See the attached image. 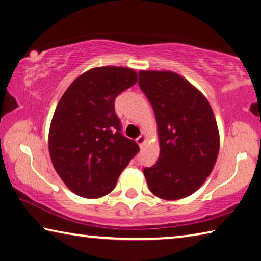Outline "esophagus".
<instances>
[{
    "instance_id": "esophagus-1",
    "label": "esophagus",
    "mask_w": 261,
    "mask_h": 261,
    "mask_svg": "<svg viewBox=\"0 0 261 261\" xmlns=\"http://www.w3.org/2000/svg\"><path fill=\"white\" fill-rule=\"evenodd\" d=\"M146 140H147V138H146V135H140L138 139H136V143L139 144L140 147H143V144L146 143Z\"/></svg>"
}]
</instances>
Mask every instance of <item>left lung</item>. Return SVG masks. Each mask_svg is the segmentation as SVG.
I'll return each instance as SVG.
<instances>
[{
  "mask_svg": "<svg viewBox=\"0 0 261 261\" xmlns=\"http://www.w3.org/2000/svg\"><path fill=\"white\" fill-rule=\"evenodd\" d=\"M141 90L157 121L160 157L143 173L153 194L179 200L193 194L211 174L220 135L207 98L173 71L141 70Z\"/></svg>",
  "mask_w": 261,
  "mask_h": 261,
  "instance_id": "obj_1",
  "label": "left lung"
}]
</instances>
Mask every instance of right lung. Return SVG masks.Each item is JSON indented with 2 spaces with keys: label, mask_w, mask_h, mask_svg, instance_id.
<instances>
[{
  "label": "right lung",
  "mask_w": 261,
  "mask_h": 261,
  "mask_svg": "<svg viewBox=\"0 0 261 261\" xmlns=\"http://www.w3.org/2000/svg\"><path fill=\"white\" fill-rule=\"evenodd\" d=\"M138 82L134 69L98 67L79 76L60 99L48 134L55 171L75 194L101 198L139 152L121 133L114 112L118 95Z\"/></svg>",
  "instance_id": "1"
}]
</instances>
